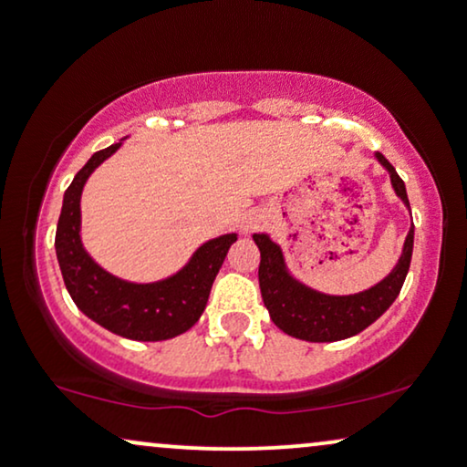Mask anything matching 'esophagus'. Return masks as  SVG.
Instances as JSON below:
<instances>
[{"label":"esophagus","instance_id":"obj_1","mask_svg":"<svg viewBox=\"0 0 467 467\" xmlns=\"http://www.w3.org/2000/svg\"><path fill=\"white\" fill-rule=\"evenodd\" d=\"M265 223V215L261 211H248L244 217L239 219L241 233H254Z\"/></svg>","mask_w":467,"mask_h":467}]
</instances>
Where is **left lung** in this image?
<instances>
[{"label":"left lung","mask_w":467,"mask_h":467,"mask_svg":"<svg viewBox=\"0 0 467 467\" xmlns=\"http://www.w3.org/2000/svg\"><path fill=\"white\" fill-rule=\"evenodd\" d=\"M375 158L389 171L395 195L410 211L406 186L398 171L379 151L375 153ZM252 239L261 250L259 287L272 323L281 331H285L287 336L298 337V340L336 342L360 334L387 312L398 298L410 267L415 226L410 223L404 248H401V254L393 270L382 281L375 283L373 287L349 294V296H334V294H323L318 289L307 287L287 270L281 245L275 244L270 234L259 233L252 234Z\"/></svg>","instance_id":"8db88e82"}]
</instances>
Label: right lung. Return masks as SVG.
<instances>
[{
    "instance_id": "1",
    "label": "right lung",
    "mask_w": 467,
    "mask_h": 467,
    "mask_svg": "<svg viewBox=\"0 0 467 467\" xmlns=\"http://www.w3.org/2000/svg\"><path fill=\"white\" fill-rule=\"evenodd\" d=\"M120 142L96 151L74 175L63 195L55 250L63 281L77 307L111 334L140 342L169 340L200 320L213 281L237 234H222L192 252L189 264L155 283H131L103 270L80 241V195L89 175L120 149Z\"/></svg>"
}]
</instances>
